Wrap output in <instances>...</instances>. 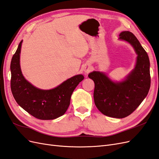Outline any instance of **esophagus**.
Here are the masks:
<instances>
[{
	"instance_id": "34e87169",
	"label": "esophagus",
	"mask_w": 159,
	"mask_h": 159,
	"mask_svg": "<svg viewBox=\"0 0 159 159\" xmlns=\"http://www.w3.org/2000/svg\"><path fill=\"white\" fill-rule=\"evenodd\" d=\"M91 67L89 65V64H85L84 66L83 67V70L84 71V72L85 74H88L91 71Z\"/></svg>"
}]
</instances>
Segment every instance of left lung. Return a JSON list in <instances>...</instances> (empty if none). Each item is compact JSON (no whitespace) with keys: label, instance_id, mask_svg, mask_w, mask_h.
Here are the masks:
<instances>
[{"label":"left lung","instance_id":"obj_1","mask_svg":"<svg viewBox=\"0 0 159 159\" xmlns=\"http://www.w3.org/2000/svg\"><path fill=\"white\" fill-rule=\"evenodd\" d=\"M119 38L131 44L137 54L134 70L121 82H114L100 71L91 72L88 77L94 81V102L99 111L106 116L121 119L131 115L147 97L151 75L148 54L136 36L124 31Z\"/></svg>","mask_w":159,"mask_h":159}]
</instances>
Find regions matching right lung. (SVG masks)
Instances as JSON below:
<instances>
[{"label": "right lung", "instance_id": "add662e5", "mask_svg": "<svg viewBox=\"0 0 159 159\" xmlns=\"http://www.w3.org/2000/svg\"><path fill=\"white\" fill-rule=\"evenodd\" d=\"M22 40L12 56L11 64V88L17 103L33 117L42 120L54 119L63 115L68 109L71 96L77 85L84 78L75 75L57 87L40 89L24 78L20 66V54Z\"/></svg>", "mask_w": 159, "mask_h": 159}]
</instances>
